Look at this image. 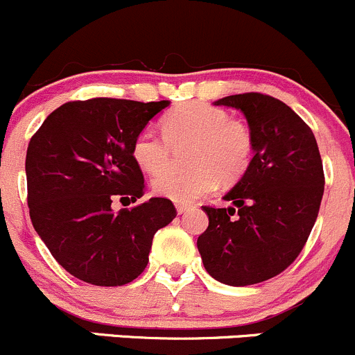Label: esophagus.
<instances>
[{
    "mask_svg": "<svg viewBox=\"0 0 355 355\" xmlns=\"http://www.w3.org/2000/svg\"><path fill=\"white\" fill-rule=\"evenodd\" d=\"M175 207H177V213H178V214H182V213H185V211H187V209H191L192 204H187V202H178L177 206H175Z\"/></svg>",
    "mask_w": 355,
    "mask_h": 355,
    "instance_id": "obj_1",
    "label": "esophagus"
}]
</instances>
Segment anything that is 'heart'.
<instances>
[{"instance_id": "obj_1", "label": "heart", "mask_w": 355, "mask_h": 355, "mask_svg": "<svg viewBox=\"0 0 355 355\" xmlns=\"http://www.w3.org/2000/svg\"><path fill=\"white\" fill-rule=\"evenodd\" d=\"M164 135L144 128L132 142V157L149 175L169 166L171 146L193 142L189 172H167L155 178L159 198L191 202L218 185L234 184L249 168L254 155V135L244 120L230 118L225 110L206 103H185L163 120Z\"/></svg>"}]
</instances>
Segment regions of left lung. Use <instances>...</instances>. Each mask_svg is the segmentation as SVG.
I'll return each instance as SVG.
<instances>
[{"instance_id": "left-lung-1", "label": "left lung", "mask_w": 355, "mask_h": 355, "mask_svg": "<svg viewBox=\"0 0 355 355\" xmlns=\"http://www.w3.org/2000/svg\"><path fill=\"white\" fill-rule=\"evenodd\" d=\"M214 105L244 113L254 156L225 194L230 207L202 206L209 225L198 249L214 280L245 287L280 275L300 254L323 199V163L313 130L280 99L245 92Z\"/></svg>"}]
</instances>
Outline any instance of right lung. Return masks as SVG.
Returning a JSON list of instances; mask_svg holds the SVG:
<instances>
[{
  "instance_id": "add662e5",
  "label": "right lung",
  "mask_w": 355,
  "mask_h": 355,
  "mask_svg": "<svg viewBox=\"0 0 355 355\" xmlns=\"http://www.w3.org/2000/svg\"><path fill=\"white\" fill-rule=\"evenodd\" d=\"M170 101L94 98L53 111L32 135L25 157L27 202L35 232L70 275L98 287L130 284L146 270L153 237L175 216L173 202H135L144 177L132 142Z\"/></svg>"
}]
</instances>
